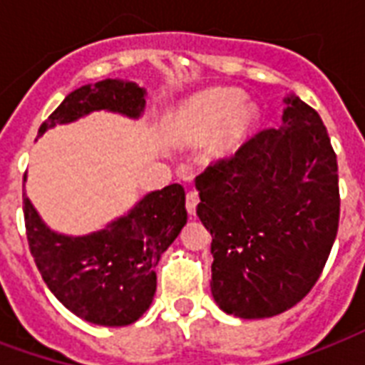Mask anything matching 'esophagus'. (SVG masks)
Masks as SVG:
<instances>
[{"label": "esophagus", "mask_w": 365, "mask_h": 365, "mask_svg": "<svg viewBox=\"0 0 365 365\" xmlns=\"http://www.w3.org/2000/svg\"><path fill=\"white\" fill-rule=\"evenodd\" d=\"M197 202H200V196H197V192L190 190L188 194H186V209H188V213L196 215Z\"/></svg>", "instance_id": "esophagus-1"}]
</instances>
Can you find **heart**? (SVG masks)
Listing matches in <instances>:
<instances>
[{
    "mask_svg": "<svg viewBox=\"0 0 365 365\" xmlns=\"http://www.w3.org/2000/svg\"><path fill=\"white\" fill-rule=\"evenodd\" d=\"M259 120L255 104H245L244 95L234 89H211L197 95L180 110L175 133L186 143H202L215 133L209 152L222 156L242 144Z\"/></svg>",
    "mask_w": 365,
    "mask_h": 365,
    "instance_id": "heart-1",
    "label": "heart"
}]
</instances>
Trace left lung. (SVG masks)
Listing matches in <instances>:
<instances>
[{"label": "left lung", "instance_id": "left-lung-1", "mask_svg": "<svg viewBox=\"0 0 365 365\" xmlns=\"http://www.w3.org/2000/svg\"><path fill=\"white\" fill-rule=\"evenodd\" d=\"M284 123L247 138L196 177L197 217L211 232V293L228 314H282L320 278L337 236V156L326 125L299 97Z\"/></svg>", "mask_w": 365, "mask_h": 365}]
</instances>
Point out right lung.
<instances>
[{
  "label": "right lung",
  "mask_w": 365,
  "mask_h": 365,
  "mask_svg": "<svg viewBox=\"0 0 365 365\" xmlns=\"http://www.w3.org/2000/svg\"><path fill=\"white\" fill-rule=\"evenodd\" d=\"M144 89L137 83L103 80L68 95L41 123L43 135L56 123H70L93 110L138 118ZM26 179V175H24ZM24 200V225L36 267L53 295L70 312L97 326H129L152 304L156 267L186 225L185 188L169 185L150 192L118 221L80 238L55 234Z\"/></svg>",
  "instance_id": "right-lung-1"
}]
</instances>
